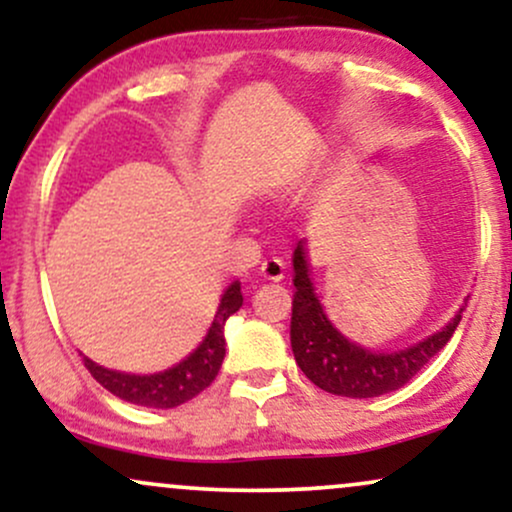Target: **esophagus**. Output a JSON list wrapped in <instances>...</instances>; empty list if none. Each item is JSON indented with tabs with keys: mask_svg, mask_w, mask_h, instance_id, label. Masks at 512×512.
I'll return each mask as SVG.
<instances>
[{
	"mask_svg": "<svg viewBox=\"0 0 512 512\" xmlns=\"http://www.w3.org/2000/svg\"><path fill=\"white\" fill-rule=\"evenodd\" d=\"M284 272H286V264L284 260H279V257H269V260H264L260 267V274L267 281H281L284 279Z\"/></svg>",
	"mask_w": 512,
	"mask_h": 512,
	"instance_id": "34e87169",
	"label": "esophagus"
}]
</instances>
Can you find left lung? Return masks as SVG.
Returning a JSON list of instances; mask_svg holds the SVG:
<instances>
[{
	"mask_svg": "<svg viewBox=\"0 0 512 512\" xmlns=\"http://www.w3.org/2000/svg\"><path fill=\"white\" fill-rule=\"evenodd\" d=\"M293 286L296 293L291 313V349L298 368L320 390L351 399L380 397L407 385L450 342L467 305L464 298L448 325L421 342L392 351H373L339 332L327 317L313 284L308 240H298L293 250Z\"/></svg>",
	"mask_w": 512,
	"mask_h": 512,
	"instance_id": "8db88e82",
	"label": "left lung"
}]
</instances>
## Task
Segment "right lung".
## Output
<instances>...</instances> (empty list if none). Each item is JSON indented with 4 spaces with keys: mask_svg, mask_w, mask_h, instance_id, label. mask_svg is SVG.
Wrapping results in <instances>:
<instances>
[{
    "mask_svg": "<svg viewBox=\"0 0 512 512\" xmlns=\"http://www.w3.org/2000/svg\"><path fill=\"white\" fill-rule=\"evenodd\" d=\"M240 305H243L240 281H233L221 293L214 320H211L209 330L197 349L190 351L180 363L166 370H158V373L149 375L122 373V370L98 366L88 356H84V366L105 390H110L115 397L125 399L129 404H139V407L149 409L180 407L187 399L197 397L199 392L207 390L211 380L219 375L223 356H226V334H223V330H226L228 317L238 313Z\"/></svg>",
    "mask_w": 512,
    "mask_h": 512,
    "instance_id": "right-lung-1",
    "label": "right lung"
}]
</instances>
